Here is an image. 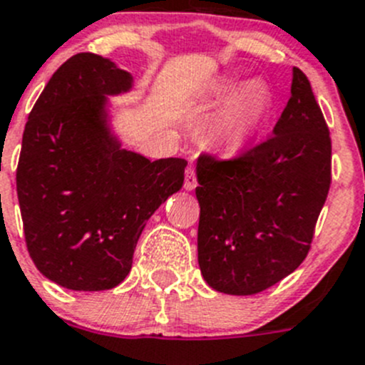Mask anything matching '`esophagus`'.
<instances>
[{
  "mask_svg": "<svg viewBox=\"0 0 365 365\" xmlns=\"http://www.w3.org/2000/svg\"><path fill=\"white\" fill-rule=\"evenodd\" d=\"M187 190H194L197 187V178H196V171L194 168H189L185 171V183H183Z\"/></svg>",
  "mask_w": 365,
  "mask_h": 365,
  "instance_id": "1",
  "label": "esophagus"
}]
</instances>
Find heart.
<instances>
[{"label":"heart","instance_id":"b5f03b06","mask_svg":"<svg viewBox=\"0 0 365 365\" xmlns=\"http://www.w3.org/2000/svg\"><path fill=\"white\" fill-rule=\"evenodd\" d=\"M214 96L221 103H230L215 123V140L230 153L242 150L271 112L272 98L269 88L262 81L225 78L215 87Z\"/></svg>","mask_w":365,"mask_h":365}]
</instances>
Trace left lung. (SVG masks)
<instances>
[{"label":"left lung","mask_w":365,"mask_h":365,"mask_svg":"<svg viewBox=\"0 0 365 365\" xmlns=\"http://www.w3.org/2000/svg\"><path fill=\"white\" fill-rule=\"evenodd\" d=\"M196 175L197 262L214 291L251 296L296 271L331 182L330 132L303 71L272 137L232 160L201 155Z\"/></svg>","instance_id":"left-lung-1"}]
</instances>
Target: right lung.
Here are the masks:
<instances>
[{"instance_id":"add662e5","label":"right lung","mask_w":365,"mask_h":365,"mask_svg":"<svg viewBox=\"0 0 365 365\" xmlns=\"http://www.w3.org/2000/svg\"><path fill=\"white\" fill-rule=\"evenodd\" d=\"M132 85L112 60L78 53L55 71L24 126L16 182L28 253L71 291L121 284L148 219L183 185L187 160L151 162L112 132L108 96Z\"/></svg>"}]
</instances>
